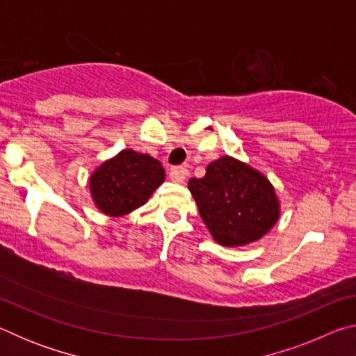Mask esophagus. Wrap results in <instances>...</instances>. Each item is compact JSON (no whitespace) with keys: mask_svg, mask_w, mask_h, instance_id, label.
Here are the masks:
<instances>
[{"mask_svg":"<svg viewBox=\"0 0 356 356\" xmlns=\"http://www.w3.org/2000/svg\"><path fill=\"white\" fill-rule=\"evenodd\" d=\"M170 177L172 182L176 184H184L186 177H188V170L184 166H176V168H171L170 170Z\"/></svg>","mask_w":356,"mask_h":356,"instance_id":"obj_1","label":"esophagus"}]
</instances>
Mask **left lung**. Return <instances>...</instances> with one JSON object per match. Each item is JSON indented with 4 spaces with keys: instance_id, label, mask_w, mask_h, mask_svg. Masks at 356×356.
<instances>
[{
    "instance_id": "obj_1",
    "label": "left lung",
    "mask_w": 356,
    "mask_h": 356,
    "mask_svg": "<svg viewBox=\"0 0 356 356\" xmlns=\"http://www.w3.org/2000/svg\"><path fill=\"white\" fill-rule=\"evenodd\" d=\"M188 190L213 240L227 248L257 242L280 220L272 182L231 155L212 161L202 179H190Z\"/></svg>"
}]
</instances>
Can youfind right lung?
I'll return each instance as SVG.
<instances>
[{"label":"right lung","mask_w":356,"mask_h":356,"mask_svg":"<svg viewBox=\"0 0 356 356\" xmlns=\"http://www.w3.org/2000/svg\"><path fill=\"white\" fill-rule=\"evenodd\" d=\"M159 160L134 149H122L95 168L89 177L91 197L102 213L124 216L140 209L165 182Z\"/></svg>","instance_id":"add662e5"}]
</instances>
